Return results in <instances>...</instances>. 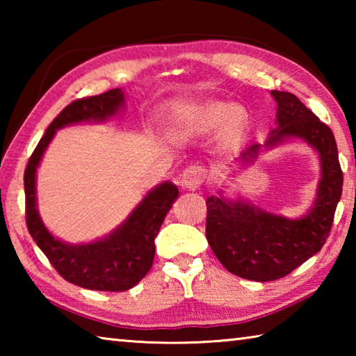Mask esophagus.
I'll use <instances>...</instances> for the list:
<instances>
[{
	"instance_id": "obj_1",
	"label": "esophagus",
	"mask_w": 356,
	"mask_h": 356,
	"mask_svg": "<svg viewBox=\"0 0 356 356\" xmlns=\"http://www.w3.org/2000/svg\"><path fill=\"white\" fill-rule=\"evenodd\" d=\"M206 176H207V171L204 170L202 166L190 165L184 170L182 177H180V184H182L185 190H197L204 182Z\"/></svg>"
}]
</instances>
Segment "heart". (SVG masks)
I'll list each match as a JSON object with an SVG mask.
<instances>
[{"label":"heart","instance_id":"obj_1","mask_svg":"<svg viewBox=\"0 0 356 356\" xmlns=\"http://www.w3.org/2000/svg\"><path fill=\"white\" fill-rule=\"evenodd\" d=\"M193 122L202 130H212L225 124V134L229 138H238L248 129L250 114L245 108L226 102H210L197 108L193 114Z\"/></svg>","mask_w":356,"mask_h":356}]
</instances>
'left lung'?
Here are the masks:
<instances>
[{"instance_id": "8db88e82", "label": "left lung", "mask_w": 356, "mask_h": 356, "mask_svg": "<svg viewBox=\"0 0 356 356\" xmlns=\"http://www.w3.org/2000/svg\"><path fill=\"white\" fill-rule=\"evenodd\" d=\"M278 104L276 124L265 144L251 143L240 152L242 165L252 163L262 149H272L292 138L317 150L321 182L317 197L297 220L268 213L242 200L207 197L206 236L210 248L227 272L250 281L284 278L322 250L333 226L342 195V171L334 135L291 92L272 91Z\"/></svg>"}]
</instances>
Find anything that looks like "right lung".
<instances>
[{"label":"right lung","instance_id":"1","mask_svg":"<svg viewBox=\"0 0 356 356\" xmlns=\"http://www.w3.org/2000/svg\"><path fill=\"white\" fill-rule=\"evenodd\" d=\"M124 102V92L119 88L72 102L48 125L29 156L23 177L26 226L33 240L65 281L91 291L124 292L147 275L155 256L154 240L172 202L177 200V186L171 182L156 185L110 236L91 243L70 245L53 237L40 220L35 200V172L56 130L72 124L102 122L122 110Z\"/></svg>","mask_w":356,"mask_h":356}]
</instances>
